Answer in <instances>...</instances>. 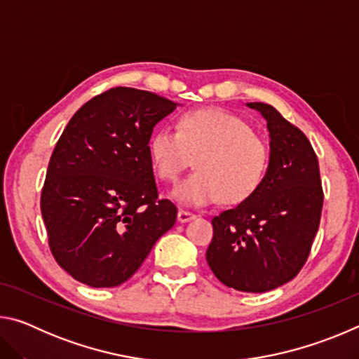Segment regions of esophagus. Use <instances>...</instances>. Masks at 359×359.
<instances>
[{
    "mask_svg": "<svg viewBox=\"0 0 359 359\" xmlns=\"http://www.w3.org/2000/svg\"><path fill=\"white\" fill-rule=\"evenodd\" d=\"M177 218H179V222H180V223H187V222L193 220V218H196V215L191 214V212L185 210V209H180V210H179V214H177Z\"/></svg>",
    "mask_w": 359,
    "mask_h": 359,
    "instance_id": "esophagus-1",
    "label": "esophagus"
}]
</instances>
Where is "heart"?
Listing matches in <instances>:
<instances>
[{
	"mask_svg": "<svg viewBox=\"0 0 359 359\" xmlns=\"http://www.w3.org/2000/svg\"><path fill=\"white\" fill-rule=\"evenodd\" d=\"M149 154L156 174L177 182L196 156V169L174 190L180 203L239 204L257 191L269 165V147L247 121L224 109H191L177 128L161 125L151 133Z\"/></svg>",
	"mask_w": 359,
	"mask_h": 359,
	"instance_id": "b5f03b06",
	"label": "heart"
}]
</instances>
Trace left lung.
<instances>
[{
    "label": "left lung",
    "instance_id": "left-lung-1",
    "mask_svg": "<svg viewBox=\"0 0 359 359\" xmlns=\"http://www.w3.org/2000/svg\"><path fill=\"white\" fill-rule=\"evenodd\" d=\"M248 107L267 121L269 168L250 198L212 218L205 259L226 287L264 293L290 282L306 264L320 226L323 188L306 135L271 104Z\"/></svg>",
    "mask_w": 359,
    "mask_h": 359
}]
</instances>
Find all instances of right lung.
Instances as JSON below:
<instances>
[{"instance_id": "right-lung-1", "label": "right lung", "mask_w": 359, "mask_h": 359, "mask_svg": "<svg viewBox=\"0 0 359 359\" xmlns=\"http://www.w3.org/2000/svg\"><path fill=\"white\" fill-rule=\"evenodd\" d=\"M175 102L115 87L72 115L48 161L41 212L48 247L76 280L118 287L177 218L154 179L149 141Z\"/></svg>"}]
</instances>
